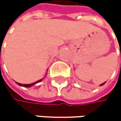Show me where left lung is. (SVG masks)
I'll return each instance as SVG.
<instances>
[{
    "mask_svg": "<svg viewBox=\"0 0 121 121\" xmlns=\"http://www.w3.org/2000/svg\"><path fill=\"white\" fill-rule=\"evenodd\" d=\"M104 83H102V84H101V85H100V86H102V85H104Z\"/></svg>",
    "mask_w": 121,
    "mask_h": 121,
    "instance_id": "obj_1",
    "label": "left lung"
}]
</instances>
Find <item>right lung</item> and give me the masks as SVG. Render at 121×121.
Here are the masks:
<instances>
[{
  "instance_id": "right-lung-1",
  "label": "right lung",
  "mask_w": 121,
  "mask_h": 121,
  "mask_svg": "<svg viewBox=\"0 0 121 121\" xmlns=\"http://www.w3.org/2000/svg\"><path fill=\"white\" fill-rule=\"evenodd\" d=\"M41 81H42V79H41V80H39V81H36V82H35V83H30V84H22V83H17L19 86H24V87H30V86H32L33 85H35V84H36V83L40 82Z\"/></svg>"
}]
</instances>
